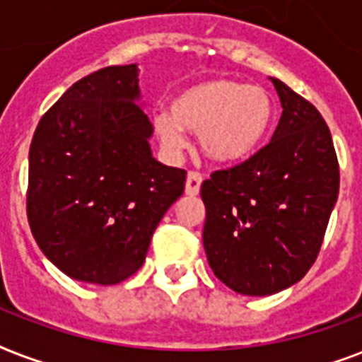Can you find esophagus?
<instances>
[{
	"label": "esophagus",
	"instance_id": "esophagus-1",
	"mask_svg": "<svg viewBox=\"0 0 362 362\" xmlns=\"http://www.w3.org/2000/svg\"><path fill=\"white\" fill-rule=\"evenodd\" d=\"M201 184H203V175L197 170H189L186 178V195L195 197L201 192Z\"/></svg>",
	"mask_w": 362,
	"mask_h": 362
}]
</instances>
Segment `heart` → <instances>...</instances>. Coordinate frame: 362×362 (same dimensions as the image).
Returning a JSON list of instances; mask_svg holds the SVG:
<instances>
[{
  "label": "heart",
  "mask_w": 362,
  "mask_h": 362,
  "mask_svg": "<svg viewBox=\"0 0 362 362\" xmlns=\"http://www.w3.org/2000/svg\"><path fill=\"white\" fill-rule=\"evenodd\" d=\"M274 115V98L267 88L212 76L182 88L170 101V110L153 116V127L169 152H180L186 131H193L206 158L231 163L263 144Z\"/></svg>",
  "instance_id": "obj_1"
}]
</instances>
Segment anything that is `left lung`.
<instances>
[{
	"mask_svg": "<svg viewBox=\"0 0 362 362\" xmlns=\"http://www.w3.org/2000/svg\"><path fill=\"white\" fill-rule=\"evenodd\" d=\"M281 118L269 144L201 186L203 244L218 280L272 295L315 263L340 187L331 131L314 105L278 78Z\"/></svg>",
	"mask_w": 362,
	"mask_h": 362,
	"instance_id": "obj_1",
	"label": "left lung"
}]
</instances>
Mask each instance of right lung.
Segmentation results:
<instances>
[{
    "label": "right lung",
    "instance_id": "obj_1",
    "mask_svg": "<svg viewBox=\"0 0 362 362\" xmlns=\"http://www.w3.org/2000/svg\"><path fill=\"white\" fill-rule=\"evenodd\" d=\"M136 65L75 82L42 115L30 146L25 209L41 252L71 278L115 286L141 269L186 170L152 158L135 103Z\"/></svg>",
    "mask_w": 362,
    "mask_h": 362
}]
</instances>
